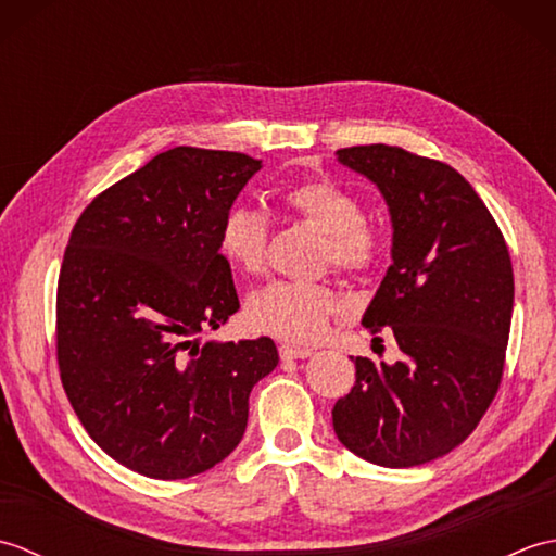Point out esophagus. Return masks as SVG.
<instances>
[{
	"label": "esophagus",
	"instance_id": "obj_1",
	"mask_svg": "<svg viewBox=\"0 0 556 556\" xmlns=\"http://www.w3.org/2000/svg\"><path fill=\"white\" fill-rule=\"evenodd\" d=\"M313 353V349L305 346H291V344H281L279 346V356L281 361H299V358H308Z\"/></svg>",
	"mask_w": 556,
	"mask_h": 556
}]
</instances>
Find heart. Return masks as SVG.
Listing matches in <instances>:
<instances>
[{
  "label": "heart",
  "mask_w": 556,
  "mask_h": 556,
  "mask_svg": "<svg viewBox=\"0 0 556 556\" xmlns=\"http://www.w3.org/2000/svg\"><path fill=\"white\" fill-rule=\"evenodd\" d=\"M281 205L323 231L320 260L344 275H368L387 251L384 229L363 217L361 198L325 176H308L281 188ZM269 224L263 212L233 205L219 224V253L241 275H260L267 260ZM339 311L337 293L320 281H271L245 305L255 332L281 341H313Z\"/></svg>",
  "instance_id": "obj_1"
}]
</instances>
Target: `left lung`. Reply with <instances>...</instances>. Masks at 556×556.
Returning a JSON list of instances; mask_svg holds the SVG:
<instances>
[{"label": "left lung", "instance_id": "obj_1", "mask_svg": "<svg viewBox=\"0 0 556 556\" xmlns=\"http://www.w3.org/2000/svg\"><path fill=\"white\" fill-rule=\"evenodd\" d=\"M337 155L389 205L394 263L363 325L370 334L392 329L404 356L353 361L356 382L334 404V432L370 464L420 466L464 442L497 396L514 311L509 248L448 164L382 143Z\"/></svg>", "mask_w": 556, "mask_h": 556}]
</instances>
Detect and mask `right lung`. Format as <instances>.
I'll return each mask as SVG.
<instances>
[{
    "instance_id": "1",
    "label": "right lung",
    "mask_w": 556,
    "mask_h": 556,
    "mask_svg": "<svg viewBox=\"0 0 556 556\" xmlns=\"http://www.w3.org/2000/svg\"><path fill=\"white\" fill-rule=\"evenodd\" d=\"M260 160L179 146L92 198L56 285V363L78 420L140 476L184 480L227 458L275 341L198 344L239 311L219 224Z\"/></svg>"
}]
</instances>
